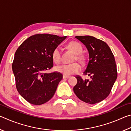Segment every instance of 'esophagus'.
I'll return each mask as SVG.
<instances>
[{
	"instance_id": "obj_1",
	"label": "esophagus",
	"mask_w": 131,
	"mask_h": 131,
	"mask_svg": "<svg viewBox=\"0 0 131 131\" xmlns=\"http://www.w3.org/2000/svg\"><path fill=\"white\" fill-rule=\"evenodd\" d=\"M70 77V76H67V75H63V79H68V78H69Z\"/></svg>"
}]
</instances>
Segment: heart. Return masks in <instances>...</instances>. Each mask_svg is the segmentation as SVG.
<instances>
[{
    "label": "heart",
    "mask_w": 131,
    "mask_h": 131,
    "mask_svg": "<svg viewBox=\"0 0 131 131\" xmlns=\"http://www.w3.org/2000/svg\"><path fill=\"white\" fill-rule=\"evenodd\" d=\"M68 47L76 54L74 57V60H78L79 61H83L84 57L80 54L83 50L81 46L76 41H70L68 44ZM52 58L54 62L57 64H59L61 62V48L56 47L52 51ZM57 72H60L65 75H69L76 73L79 72L81 70V66L79 63L74 62L70 64H66L61 66H58L56 67Z\"/></svg>",
    "instance_id": "heart-1"
}]
</instances>
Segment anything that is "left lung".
Segmentation results:
<instances>
[{"instance_id": "obj_1", "label": "left lung", "mask_w": 131, "mask_h": 131, "mask_svg": "<svg viewBox=\"0 0 131 131\" xmlns=\"http://www.w3.org/2000/svg\"><path fill=\"white\" fill-rule=\"evenodd\" d=\"M80 41L89 54V61L84 74L90 79L76 76L77 83L73 87L74 94L84 102L93 105L107 97L117 77L114 57L105 42L91 36L75 37Z\"/></svg>"}]
</instances>
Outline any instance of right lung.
I'll return each instance as SVG.
<instances>
[{"mask_svg": "<svg viewBox=\"0 0 131 131\" xmlns=\"http://www.w3.org/2000/svg\"><path fill=\"white\" fill-rule=\"evenodd\" d=\"M66 36L35 35L18 48L12 65L18 92L29 103L40 105L54 96L63 76L46 72L53 67L52 52Z\"/></svg>", "mask_w": 131, "mask_h": 131, "instance_id": "add662e5", "label": "right lung"}]
</instances>
